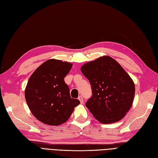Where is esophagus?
<instances>
[{
	"label": "esophagus",
	"instance_id": "esophagus-1",
	"mask_svg": "<svg viewBox=\"0 0 158 158\" xmlns=\"http://www.w3.org/2000/svg\"><path fill=\"white\" fill-rule=\"evenodd\" d=\"M78 99L80 101V103H83V98H82V96H79Z\"/></svg>",
	"mask_w": 158,
	"mask_h": 158
}]
</instances>
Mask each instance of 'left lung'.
Returning <instances> with one entry per match:
<instances>
[{"label":"left lung","instance_id":"1","mask_svg":"<svg viewBox=\"0 0 158 158\" xmlns=\"http://www.w3.org/2000/svg\"><path fill=\"white\" fill-rule=\"evenodd\" d=\"M81 71L91 85L86 107L99 122L112 123L123 119L132 106L135 84L123 68L110 56L88 62Z\"/></svg>","mask_w":158,"mask_h":158}]
</instances>
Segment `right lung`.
<instances>
[{"instance_id":"1","label":"right lung","mask_w":158,"mask_h":158,"mask_svg":"<svg viewBox=\"0 0 158 158\" xmlns=\"http://www.w3.org/2000/svg\"><path fill=\"white\" fill-rule=\"evenodd\" d=\"M73 64L48 59L36 69L28 81L25 91L27 103L39 121L48 125H61L70 118L80 103L71 98L64 78Z\"/></svg>"}]
</instances>
